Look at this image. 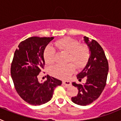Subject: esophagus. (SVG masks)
<instances>
[{"label": "esophagus", "mask_w": 121, "mask_h": 121, "mask_svg": "<svg viewBox=\"0 0 121 121\" xmlns=\"http://www.w3.org/2000/svg\"><path fill=\"white\" fill-rule=\"evenodd\" d=\"M62 84H64V85H65L67 87H68V86H70V85H71V81H68V80H67V81H63Z\"/></svg>", "instance_id": "34e87169"}]
</instances>
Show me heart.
Returning <instances> with one entry per match:
<instances>
[{
  "label": "heart",
  "mask_w": 121,
  "mask_h": 121,
  "mask_svg": "<svg viewBox=\"0 0 121 121\" xmlns=\"http://www.w3.org/2000/svg\"><path fill=\"white\" fill-rule=\"evenodd\" d=\"M56 48L68 53L67 61L72 62L78 68L84 67L90 57L89 48L84 44H80L78 40L71 37H64L54 42ZM56 50L51 45L47 46L43 52L45 61L48 65L55 62ZM75 67L70 62L65 65H56L50 68L51 75L59 79H66L74 71Z\"/></svg>",
  "instance_id": "heart-1"
}]
</instances>
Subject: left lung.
Returning a JSON list of instances; mask_svg holds the SVG:
<instances>
[{
    "label": "left lung",
    "instance_id": "left-lung-1",
    "mask_svg": "<svg viewBox=\"0 0 121 121\" xmlns=\"http://www.w3.org/2000/svg\"><path fill=\"white\" fill-rule=\"evenodd\" d=\"M90 51V56L86 67L77 75V78L81 81L84 77L86 81L84 84L73 82V86L79 90L77 96L71 98L74 103L79 105H87L96 100L102 93L106 85L108 71V63L102 47L98 42L88 37H84Z\"/></svg>",
    "mask_w": 121,
    "mask_h": 121
}]
</instances>
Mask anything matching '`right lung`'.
Masks as SVG:
<instances>
[{
	"mask_svg": "<svg viewBox=\"0 0 121 121\" xmlns=\"http://www.w3.org/2000/svg\"><path fill=\"white\" fill-rule=\"evenodd\" d=\"M51 37H31L19 43L14 54L11 75L15 89L22 99L33 105L47 103L53 97L54 88L62 81L48 75L43 83L37 76L44 68L43 52Z\"/></svg>",
	"mask_w": 121,
	"mask_h": 121,
	"instance_id": "add662e5",
	"label": "right lung"
}]
</instances>
